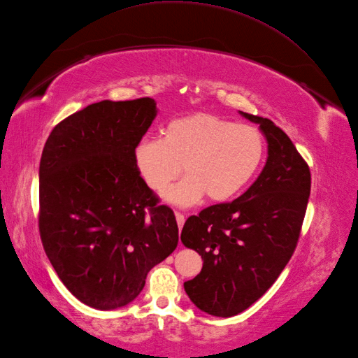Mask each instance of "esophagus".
<instances>
[{
  "label": "esophagus",
  "instance_id": "1",
  "mask_svg": "<svg viewBox=\"0 0 358 358\" xmlns=\"http://www.w3.org/2000/svg\"><path fill=\"white\" fill-rule=\"evenodd\" d=\"M176 222H178L179 231H180V229H182V226H184V223H185V217L182 215V214H179V213H176Z\"/></svg>",
  "mask_w": 358,
  "mask_h": 358
}]
</instances>
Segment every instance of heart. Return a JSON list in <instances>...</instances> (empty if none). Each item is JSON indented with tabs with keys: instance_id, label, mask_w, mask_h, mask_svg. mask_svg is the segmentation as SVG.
<instances>
[{
	"instance_id": "heart-1",
	"label": "heart",
	"mask_w": 358,
	"mask_h": 358,
	"mask_svg": "<svg viewBox=\"0 0 358 358\" xmlns=\"http://www.w3.org/2000/svg\"><path fill=\"white\" fill-rule=\"evenodd\" d=\"M266 152L264 136L249 124H235L215 113L196 112L170 121L162 138H144L134 149L139 176L170 203L188 206L206 196L220 203L237 196L255 176Z\"/></svg>"
}]
</instances>
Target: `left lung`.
<instances>
[{"label": "left lung", "instance_id": "1", "mask_svg": "<svg viewBox=\"0 0 358 358\" xmlns=\"http://www.w3.org/2000/svg\"><path fill=\"white\" fill-rule=\"evenodd\" d=\"M240 113L266 138L264 169L246 193L191 215L180 234L203 259L184 289L199 310L217 317L245 311L281 275L298 245L311 188L310 169L292 139L268 118Z\"/></svg>", "mask_w": 358, "mask_h": 358}]
</instances>
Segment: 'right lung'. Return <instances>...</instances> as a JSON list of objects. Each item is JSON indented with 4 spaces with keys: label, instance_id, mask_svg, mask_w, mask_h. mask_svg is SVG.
Wrapping results in <instances>:
<instances>
[{
    "label": "right lung",
    "instance_id": "add662e5",
    "mask_svg": "<svg viewBox=\"0 0 358 358\" xmlns=\"http://www.w3.org/2000/svg\"><path fill=\"white\" fill-rule=\"evenodd\" d=\"M153 99L103 100L53 129L39 164V232L60 281L97 310L126 307L176 249V217L147 187L134 149Z\"/></svg>",
    "mask_w": 358,
    "mask_h": 358
}]
</instances>
